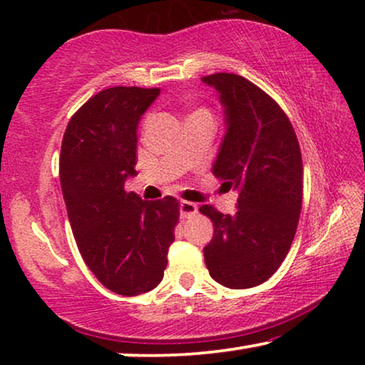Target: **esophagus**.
Listing matches in <instances>:
<instances>
[{"label":"esophagus","instance_id":"34e87169","mask_svg":"<svg viewBox=\"0 0 365 365\" xmlns=\"http://www.w3.org/2000/svg\"><path fill=\"white\" fill-rule=\"evenodd\" d=\"M196 212H197V206L194 202H189V201L179 202V214H181V217L194 216Z\"/></svg>","mask_w":365,"mask_h":365}]
</instances>
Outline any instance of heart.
Here are the masks:
<instances>
[{
  "instance_id": "b5f03b06",
  "label": "heart",
  "mask_w": 365,
  "mask_h": 365,
  "mask_svg": "<svg viewBox=\"0 0 365 365\" xmlns=\"http://www.w3.org/2000/svg\"><path fill=\"white\" fill-rule=\"evenodd\" d=\"M194 114H209V113L206 111V109H197V111H194V113L191 114V116H194Z\"/></svg>"
}]
</instances>
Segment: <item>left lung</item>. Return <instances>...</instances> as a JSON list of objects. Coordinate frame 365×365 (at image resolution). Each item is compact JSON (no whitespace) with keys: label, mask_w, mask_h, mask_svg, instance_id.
Here are the masks:
<instances>
[{"label":"left lung","mask_w":365,"mask_h":365,"mask_svg":"<svg viewBox=\"0 0 365 365\" xmlns=\"http://www.w3.org/2000/svg\"><path fill=\"white\" fill-rule=\"evenodd\" d=\"M216 89L224 131L212 173L237 192V211L201 206L214 236L204 261L214 281L231 289L266 282L286 259L301 216L302 158L291 121L279 104L246 78H201Z\"/></svg>","instance_id":"8db88e82"}]
</instances>
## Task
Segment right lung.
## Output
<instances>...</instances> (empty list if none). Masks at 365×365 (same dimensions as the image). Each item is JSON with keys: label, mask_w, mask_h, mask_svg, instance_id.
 <instances>
[{"label": "right lung", "mask_w": 365, "mask_h": 365, "mask_svg": "<svg viewBox=\"0 0 365 365\" xmlns=\"http://www.w3.org/2000/svg\"><path fill=\"white\" fill-rule=\"evenodd\" d=\"M161 89L99 91L68 123L59 181L78 249L109 291L148 292L163 281L179 217L178 199L143 201L124 191L136 176L138 126Z\"/></svg>", "instance_id": "obj_1"}]
</instances>
